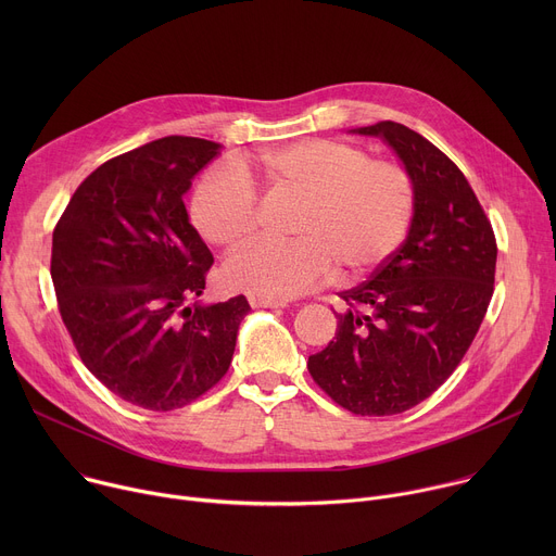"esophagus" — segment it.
Wrapping results in <instances>:
<instances>
[{
    "label": "esophagus",
    "instance_id": "1",
    "mask_svg": "<svg viewBox=\"0 0 556 556\" xmlns=\"http://www.w3.org/2000/svg\"><path fill=\"white\" fill-rule=\"evenodd\" d=\"M253 307H286L288 301L283 299H262V296H249Z\"/></svg>",
    "mask_w": 556,
    "mask_h": 556
}]
</instances>
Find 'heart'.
<instances>
[{"instance_id":"b5f03b06","label":"heart","mask_w":556,"mask_h":556,"mask_svg":"<svg viewBox=\"0 0 556 556\" xmlns=\"http://www.w3.org/2000/svg\"><path fill=\"white\" fill-rule=\"evenodd\" d=\"M255 172L273 200L296 204L290 217L296 237L260 242L226 262V283L253 296H296L334 266L341 277L371 273L403 244L414 219L412 174L348 142L279 144L255 157ZM191 217L208 244L240 249L260 224L255 189L240 169H213L193 195Z\"/></svg>"}]
</instances>
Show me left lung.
Here are the masks:
<instances>
[{
	"label": "left lung",
	"instance_id": "obj_1",
	"mask_svg": "<svg viewBox=\"0 0 556 556\" xmlns=\"http://www.w3.org/2000/svg\"><path fill=\"white\" fill-rule=\"evenodd\" d=\"M414 178L407 240L369 281L339 292L337 337L307 358L314 382L356 416L403 414L455 371L478 334L495 283L493 226L457 165L418 131L380 121Z\"/></svg>",
	"mask_w": 556,
	"mask_h": 556
}]
</instances>
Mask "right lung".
Instances as JSON below:
<instances>
[{
	"label": "right lung",
	"mask_w": 556,
	"mask_h": 556,
	"mask_svg": "<svg viewBox=\"0 0 556 556\" xmlns=\"http://www.w3.org/2000/svg\"><path fill=\"white\" fill-rule=\"evenodd\" d=\"M219 144L167 136L121 153L70 198L50 275L84 365L129 405L174 412L228 371L244 294L204 305L213 255L182 195Z\"/></svg>",
	"instance_id": "1"
}]
</instances>
